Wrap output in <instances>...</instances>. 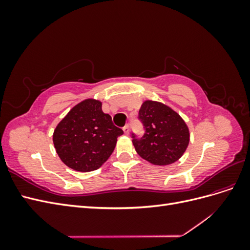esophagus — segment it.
<instances>
[{"label":"esophagus","instance_id":"esophagus-1","mask_svg":"<svg viewBox=\"0 0 250 250\" xmlns=\"http://www.w3.org/2000/svg\"><path fill=\"white\" fill-rule=\"evenodd\" d=\"M123 131H124V133H125L126 135L129 134V126H128V125H125V126H124V128H123Z\"/></svg>","mask_w":250,"mask_h":250}]
</instances>
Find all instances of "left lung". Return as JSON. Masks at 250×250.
I'll return each instance as SVG.
<instances>
[{"label":"left lung","mask_w":250,"mask_h":250,"mask_svg":"<svg viewBox=\"0 0 250 250\" xmlns=\"http://www.w3.org/2000/svg\"><path fill=\"white\" fill-rule=\"evenodd\" d=\"M139 120L145 133L141 139L132 133V143L141 157L153 165L167 166L183 156L190 132L176 111L161 102L147 100L140 108Z\"/></svg>","instance_id":"obj_1"}]
</instances>
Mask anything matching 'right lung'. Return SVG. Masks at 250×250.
I'll return each mask as SVG.
<instances>
[{
  "label": "right lung",
  "instance_id": "1",
  "mask_svg": "<svg viewBox=\"0 0 250 250\" xmlns=\"http://www.w3.org/2000/svg\"><path fill=\"white\" fill-rule=\"evenodd\" d=\"M122 134L123 130L112 124L108 113L102 111L99 100L86 99L75 105L58 123L53 143L67 167L89 172L108 160Z\"/></svg>",
  "mask_w": 250,
  "mask_h": 250
}]
</instances>
